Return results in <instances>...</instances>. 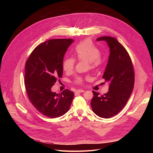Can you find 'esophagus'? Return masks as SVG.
<instances>
[{"mask_svg": "<svg viewBox=\"0 0 153 153\" xmlns=\"http://www.w3.org/2000/svg\"><path fill=\"white\" fill-rule=\"evenodd\" d=\"M76 92V93H83V92H85V90L79 89V90H77Z\"/></svg>", "mask_w": 153, "mask_h": 153, "instance_id": "obj_1", "label": "esophagus"}]
</instances>
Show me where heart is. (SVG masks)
<instances>
[{
	"label": "heart",
	"mask_w": 153,
	"mask_h": 153,
	"mask_svg": "<svg viewBox=\"0 0 153 153\" xmlns=\"http://www.w3.org/2000/svg\"><path fill=\"white\" fill-rule=\"evenodd\" d=\"M73 53L77 60L88 61L90 68L92 70L97 68L102 64L100 51L90 40L86 39L78 43L74 49ZM75 64L76 59L74 58L67 57L62 62V68L65 72L70 73L73 71ZM86 78L82 76H77L75 78L74 82L77 85H83Z\"/></svg>",
	"instance_id": "1"
}]
</instances>
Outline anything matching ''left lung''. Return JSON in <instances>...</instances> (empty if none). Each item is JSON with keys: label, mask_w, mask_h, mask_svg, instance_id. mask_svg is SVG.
<instances>
[{"label": "left lung", "mask_w": 153, "mask_h": 153, "mask_svg": "<svg viewBox=\"0 0 153 153\" xmlns=\"http://www.w3.org/2000/svg\"><path fill=\"white\" fill-rule=\"evenodd\" d=\"M97 40L106 41L110 49L103 76V79L110 83V86L108 93L103 95L93 91L91 105L96 114L108 119L118 114L126 104L133 90L135 75L131 59L116 38L104 36Z\"/></svg>", "instance_id": "1"}]
</instances>
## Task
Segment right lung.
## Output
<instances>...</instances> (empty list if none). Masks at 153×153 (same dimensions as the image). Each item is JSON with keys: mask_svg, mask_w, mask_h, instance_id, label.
Listing matches in <instances>:
<instances>
[{"mask_svg": "<svg viewBox=\"0 0 153 153\" xmlns=\"http://www.w3.org/2000/svg\"><path fill=\"white\" fill-rule=\"evenodd\" d=\"M74 42L72 39H54L37 45L25 63V86L28 99L43 116L56 118L66 113L74 93L68 89L56 93L51 87L63 74L64 55Z\"/></svg>", "mask_w": 153, "mask_h": 153, "instance_id": "1", "label": "right lung"}]
</instances>
